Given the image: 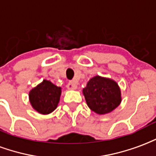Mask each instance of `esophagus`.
<instances>
[{
    "instance_id": "esophagus-1",
    "label": "esophagus",
    "mask_w": 156,
    "mask_h": 156,
    "mask_svg": "<svg viewBox=\"0 0 156 156\" xmlns=\"http://www.w3.org/2000/svg\"><path fill=\"white\" fill-rule=\"evenodd\" d=\"M77 87H78V84H77V83L74 81H70L68 84H67V88H68V89H76Z\"/></svg>"
}]
</instances>
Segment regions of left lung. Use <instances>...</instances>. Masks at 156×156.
Wrapping results in <instances>:
<instances>
[{
  "instance_id": "1",
  "label": "left lung",
  "mask_w": 156,
  "mask_h": 156,
  "mask_svg": "<svg viewBox=\"0 0 156 156\" xmlns=\"http://www.w3.org/2000/svg\"><path fill=\"white\" fill-rule=\"evenodd\" d=\"M89 108L98 115L113 111L121 102L120 89L114 80L96 76L83 90Z\"/></svg>"
}]
</instances>
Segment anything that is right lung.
I'll return each instance as SVG.
<instances>
[{
  "instance_id": "right-lung-1",
  "label": "right lung",
  "mask_w": 156,
  "mask_h": 156,
  "mask_svg": "<svg viewBox=\"0 0 156 156\" xmlns=\"http://www.w3.org/2000/svg\"><path fill=\"white\" fill-rule=\"evenodd\" d=\"M61 96V88L50 81L43 80L41 83L31 90L29 98L31 105L37 111L48 115L55 110Z\"/></svg>"
}]
</instances>
